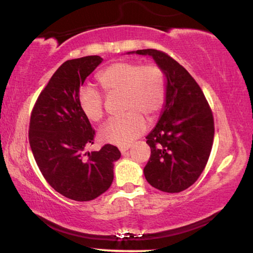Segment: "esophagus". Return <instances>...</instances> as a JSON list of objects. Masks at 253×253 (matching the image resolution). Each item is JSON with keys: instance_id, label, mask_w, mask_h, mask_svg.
<instances>
[{"instance_id": "1", "label": "esophagus", "mask_w": 253, "mask_h": 253, "mask_svg": "<svg viewBox=\"0 0 253 253\" xmlns=\"http://www.w3.org/2000/svg\"><path fill=\"white\" fill-rule=\"evenodd\" d=\"M130 148H131V144H128V145H120V146H119V151L124 154V153L126 152V151H128Z\"/></svg>"}]
</instances>
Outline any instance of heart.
Instances as JSON below:
<instances>
[{
    "label": "heart",
    "instance_id": "1",
    "mask_svg": "<svg viewBox=\"0 0 253 253\" xmlns=\"http://www.w3.org/2000/svg\"><path fill=\"white\" fill-rule=\"evenodd\" d=\"M97 81L109 95L123 94V111H127L101 127L100 141L115 145L129 144L146 129L144 116L153 120L164 107L166 79L163 70L156 65L122 61L100 71ZM78 104L89 122L103 118V99L95 88L84 86L79 90Z\"/></svg>",
    "mask_w": 253,
    "mask_h": 253
}]
</instances>
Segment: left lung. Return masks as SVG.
I'll return each mask as SVG.
<instances>
[{
    "label": "left lung",
    "instance_id": "left-lung-1",
    "mask_svg": "<svg viewBox=\"0 0 253 253\" xmlns=\"http://www.w3.org/2000/svg\"><path fill=\"white\" fill-rule=\"evenodd\" d=\"M127 54L151 56L165 75L166 100L145 137L151 157L143 171L150 185L178 193L195 183L209 159L214 134L209 104L194 78L168 54L152 48Z\"/></svg>",
    "mask_w": 253,
    "mask_h": 253
}]
</instances>
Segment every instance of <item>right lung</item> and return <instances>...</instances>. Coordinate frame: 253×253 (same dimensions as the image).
I'll list each match as a JSON object with an SVG mask.
<instances>
[{
  "label": "right lung",
  "instance_id": "add662e5",
  "mask_svg": "<svg viewBox=\"0 0 253 253\" xmlns=\"http://www.w3.org/2000/svg\"><path fill=\"white\" fill-rule=\"evenodd\" d=\"M102 61L99 55H88L63 62L30 116L29 144L41 172L58 193L75 201H90L104 193L122 156L111 144L85 152L95 133L79 108V88Z\"/></svg>",
  "mask_w": 253,
  "mask_h": 253
}]
</instances>
